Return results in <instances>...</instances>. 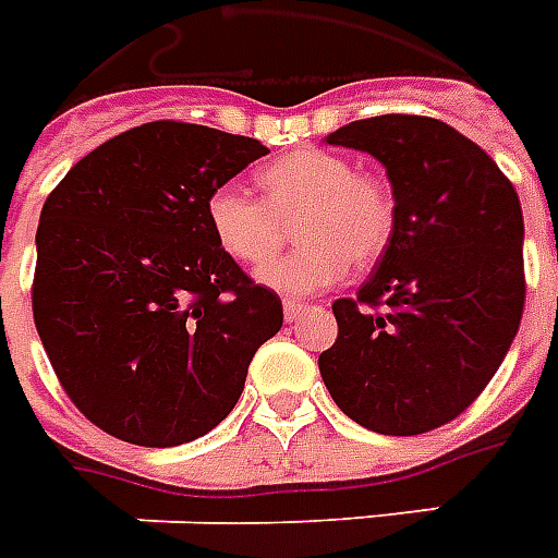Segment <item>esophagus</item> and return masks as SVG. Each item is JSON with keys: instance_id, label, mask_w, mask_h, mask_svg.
Wrapping results in <instances>:
<instances>
[{"instance_id": "esophagus-1", "label": "esophagus", "mask_w": 558, "mask_h": 558, "mask_svg": "<svg viewBox=\"0 0 558 558\" xmlns=\"http://www.w3.org/2000/svg\"><path fill=\"white\" fill-rule=\"evenodd\" d=\"M307 311H311V307H307L304 301H292V299L283 301V319H287V322H295L299 316H304Z\"/></svg>"}]
</instances>
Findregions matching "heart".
<instances>
[{"instance_id": "obj_1", "label": "heart", "mask_w": 558, "mask_h": 558, "mask_svg": "<svg viewBox=\"0 0 558 558\" xmlns=\"http://www.w3.org/2000/svg\"><path fill=\"white\" fill-rule=\"evenodd\" d=\"M263 201L236 185L206 197V225L227 257L259 266L282 241V225L296 221L300 247L257 268L266 290L304 299L345 278L349 266H373L396 230L393 197L378 180L354 174V165L328 150H295L257 174Z\"/></svg>"}]
</instances>
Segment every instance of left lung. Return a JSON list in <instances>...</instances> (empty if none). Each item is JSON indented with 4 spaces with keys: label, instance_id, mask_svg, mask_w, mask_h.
<instances>
[{
    "label": "left lung",
    "instance_id": "obj_1",
    "mask_svg": "<svg viewBox=\"0 0 558 558\" xmlns=\"http://www.w3.org/2000/svg\"><path fill=\"white\" fill-rule=\"evenodd\" d=\"M325 142L387 168L396 230L357 299L333 301L322 381L363 428L423 435L476 402L518 333L521 201L488 153L435 118L378 114Z\"/></svg>",
    "mask_w": 558,
    "mask_h": 558
}]
</instances>
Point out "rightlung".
Returning a JSON list of instances; mask_svg holds the SVG:
<instances>
[{
  "mask_svg": "<svg viewBox=\"0 0 558 558\" xmlns=\"http://www.w3.org/2000/svg\"><path fill=\"white\" fill-rule=\"evenodd\" d=\"M257 138L153 121L73 165L37 225L32 311L70 402L135 447L213 432L283 325L206 225L213 189L266 156Z\"/></svg>",
  "mask_w": 558,
  "mask_h": 558,
  "instance_id": "1",
  "label": "right lung"
}]
</instances>
